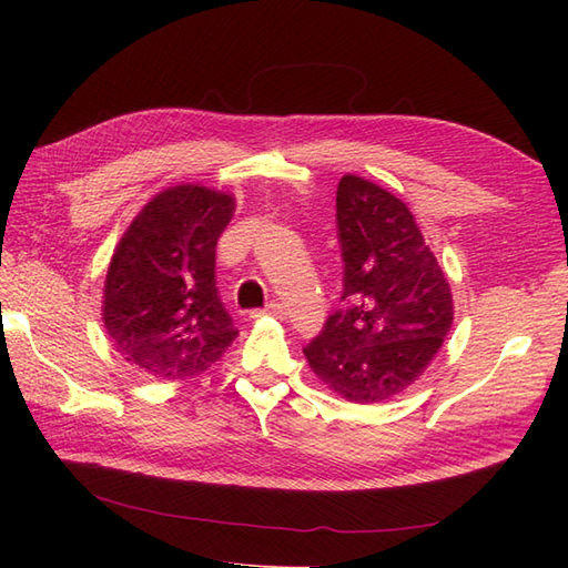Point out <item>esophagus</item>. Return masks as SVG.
Instances as JSON below:
<instances>
[{
	"instance_id": "34e87169",
	"label": "esophagus",
	"mask_w": 568,
	"mask_h": 568,
	"mask_svg": "<svg viewBox=\"0 0 568 568\" xmlns=\"http://www.w3.org/2000/svg\"><path fill=\"white\" fill-rule=\"evenodd\" d=\"M261 315H272V317H277V320H284L286 317V307L282 303H270L265 311L253 313V317H261Z\"/></svg>"
}]
</instances>
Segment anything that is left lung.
<instances>
[{
  "label": "left lung",
  "mask_w": 568,
  "mask_h": 568,
  "mask_svg": "<svg viewBox=\"0 0 568 568\" xmlns=\"http://www.w3.org/2000/svg\"><path fill=\"white\" fill-rule=\"evenodd\" d=\"M343 298L303 348L338 398L369 405L407 390L450 334L453 291L407 205L388 189L343 175L336 189Z\"/></svg>",
  "instance_id": "1"
}]
</instances>
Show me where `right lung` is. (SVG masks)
Instances as JSON below:
<instances>
[{"label": "right lung", "mask_w": 568, "mask_h": 568, "mask_svg": "<svg viewBox=\"0 0 568 568\" xmlns=\"http://www.w3.org/2000/svg\"><path fill=\"white\" fill-rule=\"evenodd\" d=\"M234 209L232 194L211 186H165L120 236L101 320L136 369L163 382L189 379L239 336L215 286V246Z\"/></svg>", "instance_id": "right-lung-1"}]
</instances>
